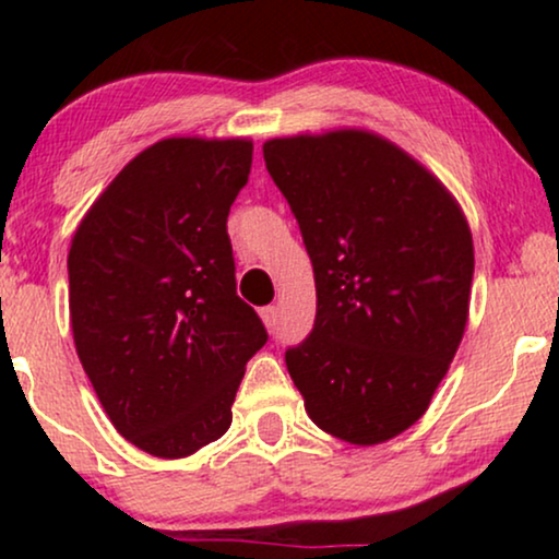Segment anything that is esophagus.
Listing matches in <instances>:
<instances>
[{
    "label": "esophagus",
    "mask_w": 559,
    "mask_h": 559,
    "mask_svg": "<svg viewBox=\"0 0 559 559\" xmlns=\"http://www.w3.org/2000/svg\"><path fill=\"white\" fill-rule=\"evenodd\" d=\"M259 318H262V323L266 325V331H274V325H277V308H274V305L259 308Z\"/></svg>",
    "instance_id": "obj_1"
}]
</instances>
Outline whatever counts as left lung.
Wrapping results in <instances>:
<instances>
[{
	"label": "left lung",
	"mask_w": 559,
	"mask_h": 559,
	"mask_svg": "<svg viewBox=\"0 0 559 559\" xmlns=\"http://www.w3.org/2000/svg\"><path fill=\"white\" fill-rule=\"evenodd\" d=\"M262 152L316 272V325L285 354L305 412L350 445L392 440L463 341L468 221L423 163L366 129L274 136Z\"/></svg>",
	"instance_id": "obj_1"
}]
</instances>
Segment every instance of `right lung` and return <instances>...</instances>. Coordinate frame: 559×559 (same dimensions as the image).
<instances>
[{
    "label": "right lung",
    "instance_id": "right-lung-1",
    "mask_svg": "<svg viewBox=\"0 0 559 559\" xmlns=\"http://www.w3.org/2000/svg\"><path fill=\"white\" fill-rule=\"evenodd\" d=\"M254 142L167 136L121 167L75 228V354L111 425L144 453L193 455L231 427L247 361L266 343L236 295L226 218Z\"/></svg>",
    "mask_w": 559,
    "mask_h": 559
}]
</instances>
